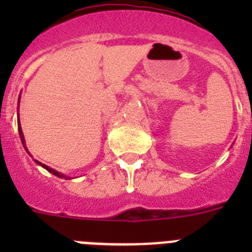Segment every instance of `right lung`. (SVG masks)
I'll list each match as a JSON object with an SVG mask.
<instances>
[{
    "label": "right lung",
    "mask_w": 252,
    "mask_h": 252,
    "mask_svg": "<svg viewBox=\"0 0 252 252\" xmlns=\"http://www.w3.org/2000/svg\"><path fill=\"white\" fill-rule=\"evenodd\" d=\"M17 126H19V133H20V139H21L22 145H24V148H25V150L28 151V148H26V145H25V139H24V133H22L21 125H20V119H19V117H17ZM28 154H30V153H29V151H28ZM35 161H36V164H39V165H41V166H43L44 169H46V170H48V171H50L51 174L57 175V177H59V178H65V179H68V178H69V177H65V175H64V174H60L59 171L54 170V169L49 168V166H46L45 164H43V162H39V161H37V160H35Z\"/></svg>",
    "instance_id": "1"
}]
</instances>
